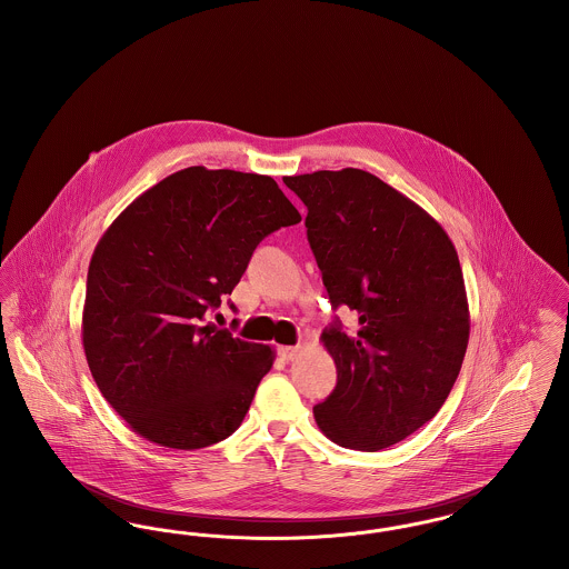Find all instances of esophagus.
<instances>
[{"label":"esophagus","instance_id":"1","mask_svg":"<svg viewBox=\"0 0 569 569\" xmlns=\"http://www.w3.org/2000/svg\"><path fill=\"white\" fill-rule=\"evenodd\" d=\"M298 352H300V348H298V346H283V348H279V350H277L281 360H295Z\"/></svg>","mask_w":569,"mask_h":569}]
</instances>
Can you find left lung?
Segmentation results:
<instances>
[{
    "instance_id": "1",
    "label": "left lung",
    "mask_w": 569,
    "mask_h": 569,
    "mask_svg": "<svg viewBox=\"0 0 569 569\" xmlns=\"http://www.w3.org/2000/svg\"><path fill=\"white\" fill-rule=\"evenodd\" d=\"M307 207V239L332 307L322 343L337 386L313 407L337 446L378 452L427 425L446 403L469 341L457 249L422 207L358 168L283 177Z\"/></svg>"
}]
</instances>
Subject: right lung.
<instances>
[{"mask_svg": "<svg viewBox=\"0 0 569 569\" xmlns=\"http://www.w3.org/2000/svg\"><path fill=\"white\" fill-rule=\"evenodd\" d=\"M298 221L271 177L190 166L110 223L89 262L82 348L134 433L198 450L241 427L274 352L209 316L260 241Z\"/></svg>", "mask_w": 569, "mask_h": 569, "instance_id": "add662e5", "label": "right lung"}]
</instances>
